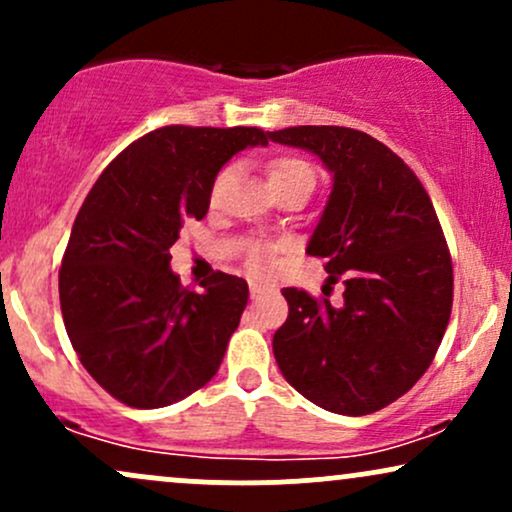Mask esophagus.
<instances>
[{
    "label": "esophagus",
    "instance_id": "obj_1",
    "mask_svg": "<svg viewBox=\"0 0 512 512\" xmlns=\"http://www.w3.org/2000/svg\"><path fill=\"white\" fill-rule=\"evenodd\" d=\"M260 293H264V284H257V281H250V296L257 298Z\"/></svg>",
    "mask_w": 512,
    "mask_h": 512
}]
</instances>
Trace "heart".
<instances>
[{"mask_svg":"<svg viewBox=\"0 0 512 512\" xmlns=\"http://www.w3.org/2000/svg\"><path fill=\"white\" fill-rule=\"evenodd\" d=\"M226 178L228 173L223 170L219 180H216V190L226 182ZM267 178H269V187L281 185V182H289V180H313V168L296 156H279L267 166ZM248 262L255 272H264V269L269 267V252L260 248V245H252Z\"/></svg>","mask_w":512,"mask_h":512,"instance_id":"1","label":"heart"}]
</instances>
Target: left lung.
<instances>
[{"label":"left lung","instance_id":"left-lung-1","mask_svg":"<svg viewBox=\"0 0 512 512\" xmlns=\"http://www.w3.org/2000/svg\"><path fill=\"white\" fill-rule=\"evenodd\" d=\"M272 142L315 154L332 173L308 255L325 257L342 303L284 289L274 334L281 375L317 407L363 416L414 387L452 310V262L431 197L407 163L351 127H286Z\"/></svg>","mask_w":512,"mask_h":512}]
</instances>
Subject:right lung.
<instances>
[{"label": "right lung", "mask_w": 512, "mask_h": 512, "mask_svg": "<svg viewBox=\"0 0 512 512\" xmlns=\"http://www.w3.org/2000/svg\"><path fill=\"white\" fill-rule=\"evenodd\" d=\"M267 144L257 127L170 125L129 144L81 204L60 269L64 327L91 378L137 409L180 402L219 370L248 281L216 272L182 289L170 248L204 219L219 170Z\"/></svg>", "instance_id": "obj_1"}]
</instances>
